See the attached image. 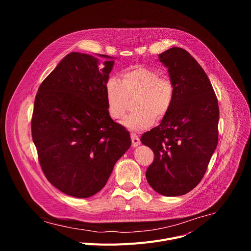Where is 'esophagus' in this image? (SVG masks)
<instances>
[{"instance_id": "34e87169", "label": "esophagus", "mask_w": 251, "mask_h": 251, "mask_svg": "<svg viewBox=\"0 0 251 251\" xmlns=\"http://www.w3.org/2000/svg\"><path fill=\"white\" fill-rule=\"evenodd\" d=\"M131 141H132L133 147H137L138 145H140V143H141L139 137L135 133H131Z\"/></svg>"}]
</instances>
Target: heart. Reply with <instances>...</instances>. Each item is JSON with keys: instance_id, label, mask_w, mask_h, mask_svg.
<instances>
[{"instance_id": "heart-1", "label": "heart", "mask_w": 251, "mask_h": 251, "mask_svg": "<svg viewBox=\"0 0 251 251\" xmlns=\"http://www.w3.org/2000/svg\"><path fill=\"white\" fill-rule=\"evenodd\" d=\"M107 110L114 120L122 119L129 108V98L137 96V110L123 121L132 131H143L151 127L156 119H163L170 111L175 86L169 77L160 76L157 70L135 65L121 74V81L110 77L105 84Z\"/></svg>"}]
</instances>
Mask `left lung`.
Listing matches in <instances>:
<instances>
[{
    "instance_id": "8db88e82",
    "label": "left lung",
    "mask_w": 251,
    "mask_h": 251,
    "mask_svg": "<svg viewBox=\"0 0 251 251\" xmlns=\"http://www.w3.org/2000/svg\"><path fill=\"white\" fill-rule=\"evenodd\" d=\"M168 67L175 97L160 125L141 137L154 152L146 171L149 185L166 197L195 189L207 169L219 141V103L211 83L198 61L184 49L159 54Z\"/></svg>"
}]
</instances>
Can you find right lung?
I'll use <instances>...</instances> for the list:
<instances>
[{"label": "right lung", "instance_id": "add662e5", "mask_svg": "<svg viewBox=\"0 0 251 251\" xmlns=\"http://www.w3.org/2000/svg\"><path fill=\"white\" fill-rule=\"evenodd\" d=\"M70 52L39 87L31 118L32 141L42 170L60 192L85 199L108 181L130 148L129 132L107 110L105 84L114 60Z\"/></svg>", "mask_w": 251, "mask_h": 251}]
</instances>
